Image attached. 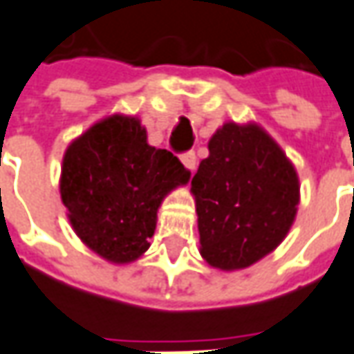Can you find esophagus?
<instances>
[{"instance_id": "34e87169", "label": "esophagus", "mask_w": 354, "mask_h": 354, "mask_svg": "<svg viewBox=\"0 0 354 354\" xmlns=\"http://www.w3.org/2000/svg\"><path fill=\"white\" fill-rule=\"evenodd\" d=\"M182 165L187 168V170H196L197 167V158H196V153H186V155H182Z\"/></svg>"}]
</instances>
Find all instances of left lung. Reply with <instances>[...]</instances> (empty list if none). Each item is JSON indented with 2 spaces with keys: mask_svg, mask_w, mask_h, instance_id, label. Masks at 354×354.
Instances as JSON below:
<instances>
[{
  "mask_svg": "<svg viewBox=\"0 0 354 354\" xmlns=\"http://www.w3.org/2000/svg\"><path fill=\"white\" fill-rule=\"evenodd\" d=\"M192 178L199 254L211 268L254 266L285 240L300 203L298 174L256 122H227Z\"/></svg>",
  "mask_w": 354,
  "mask_h": 354,
  "instance_id": "left-lung-1",
  "label": "left lung"
}]
</instances>
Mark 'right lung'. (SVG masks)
Instances as JSON below:
<instances>
[{"instance_id": "1", "label": "right lung", "mask_w": 354, "mask_h": 354, "mask_svg": "<svg viewBox=\"0 0 354 354\" xmlns=\"http://www.w3.org/2000/svg\"><path fill=\"white\" fill-rule=\"evenodd\" d=\"M187 182L189 170L172 153L147 143L139 118L110 114L67 145L59 196L81 242L126 266L151 246L165 197Z\"/></svg>"}]
</instances>
